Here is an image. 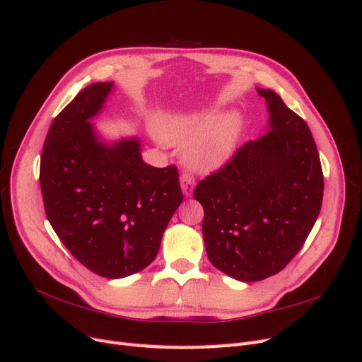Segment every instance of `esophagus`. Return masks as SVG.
<instances>
[{"label": "esophagus", "mask_w": 362, "mask_h": 362, "mask_svg": "<svg viewBox=\"0 0 362 362\" xmlns=\"http://www.w3.org/2000/svg\"><path fill=\"white\" fill-rule=\"evenodd\" d=\"M180 182H181L182 193H184L185 196H190V194L193 193V189H194V178H193V175H192V173H187V172H184V173L181 175Z\"/></svg>", "instance_id": "1"}]
</instances>
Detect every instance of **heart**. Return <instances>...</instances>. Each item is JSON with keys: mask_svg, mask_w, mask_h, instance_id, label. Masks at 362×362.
<instances>
[{"mask_svg": "<svg viewBox=\"0 0 362 362\" xmlns=\"http://www.w3.org/2000/svg\"><path fill=\"white\" fill-rule=\"evenodd\" d=\"M238 129L235 117L221 119L217 115L175 116L161 120L158 134L169 144H185L198 139L189 148L187 160L196 169L213 170L231 157Z\"/></svg>", "mask_w": 362, "mask_h": 362, "instance_id": "obj_1", "label": "heart"}]
</instances>
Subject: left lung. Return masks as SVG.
Wrapping results in <instances>:
<instances>
[{
    "label": "left lung",
    "mask_w": 362,
    "mask_h": 362,
    "mask_svg": "<svg viewBox=\"0 0 362 362\" xmlns=\"http://www.w3.org/2000/svg\"><path fill=\"white\" fill-rule=\"evenodd\" d=\"M270 131L235 149L193 192L204 206L211 264L234 279L276 275L302 249L319 217L323 170L305 120L269 89Z\"/></svg>",
    "instance_id": "left-lung-1"
}]
</instances>
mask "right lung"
Returning <instances> with one entry per match:
<instances>
[{"instance_id":"add662e5","label":"right lung","mask_w":362,"mask_h":362,"mask_svg":"<svg viewBox=\"0 0 362 362\" xmlns=\"http://www.w3.org/2000/svg\"><path fill=\"white\" fill-rule=\"evenodd\" d=\"M112 83L87 86L52 120L40 157V190L62 243L96 275L117 279L148 267L182 202L177 166H149L136 139L112 146L89 119Z\"/></svg>"}]
</instances>
